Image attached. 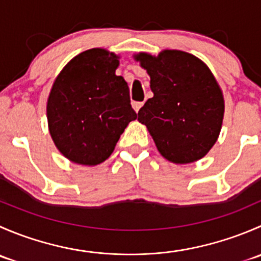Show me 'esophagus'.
<instances>
[{
  "instance_id": "esophagus-1",
  "label": "esophagus",
  "mask_w": 261,
  "mask_h": 261,
  "mask_svg": "<svg viewBox=\"0 0 261 261\" xmlns=\"http://www.w3.org/2000/svg\"><path fill=\"white\" fill-rule=\"evenodd\" d=\"M143 105H144V102H133V107L136 112H139V110L143 107Z\"/></svg>"
}]
</instances>
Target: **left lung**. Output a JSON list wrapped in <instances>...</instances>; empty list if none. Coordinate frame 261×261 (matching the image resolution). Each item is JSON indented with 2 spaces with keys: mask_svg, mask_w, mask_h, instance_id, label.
<instances>
[{
  "mask_svg": "<svg viewBox=\"0 0 261 261\" xmlns=\"http://www.w3.org/2000/svg\"><path fill=\"white\" fill-rule=\"evenodd\" d=\"M135 60L150 75L154 96L138 112L160 154L175 164L203 158L217 141L225 102L210 68L194 55L163 50L139 53Z\"/></svg>",
  "mask_w": 261,
  "mask_h": 261,
  "instance_id": "left-lung-1",
  "label": "left lung"
}]
</instances>
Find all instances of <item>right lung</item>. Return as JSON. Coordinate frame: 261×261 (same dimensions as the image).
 <instances>
[{"mask_svg": "<svg viewBox=\"0 0 261 261\" xmlns=\"http://www.w3.org/2000/svg\"><path fill=\"white\" fill-rule=\"evenodd\" d=\"M117 67L114 53L89 49L73 58L53 84L46 105L49 131L70 162L101 164L138 117L127 83L115 74Z\"/></svg>", "mask_w": 261, "mask_h": 261, "instance_id": "1", "label": "right lung"}]
</instances>
